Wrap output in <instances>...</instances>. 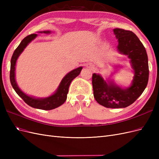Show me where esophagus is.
<instances>
[{
    "label": "esophagus",
    "mask_w": 159,
    "mask_h": 159,
    "mask_svg": "<svg viewBox=\"0 0 159 159\" xmlns=\"http://www.w3.org/2000/svg\"><path fill=\"white\" fill-rule=\"evenodd\" d=\"M86 67H87V68H88L92 69L93 68V64H91V63H88V64H86Z\"/></svg>",
    "instance_id": "1"
}]
</instances>
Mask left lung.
I'll return each mask as SVG.
<instances>
[{
  "instance_id": "1",
  "label": "left lung",
  "mask_w": 159,
  "mask_h": 159,
  "mask_svg": "<svg viewBox=\"0 0 159 159\" xmlns=\"http://www.w3.org/2000/svg\"><path fill=\"white\" fill-rule=\"evenodd\" d=\"M117 39V51L130 60L134 74L128 88L119 86L113 80H104L99 74H93V95L98 103L107 108H124L137 99L145 89L148 80V57L139 38L129 30L113 29Z\"/></svg>"
}]
</instances>
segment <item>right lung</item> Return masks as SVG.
Masks as SVG:
<instances>
[{
	"label": "right lung",
	"instance_id": "right-lung-1",
	"mask_svg": "<svg viewBox=\"0 0 159 159\" xmlns=\"http://www.w3.org/2000/svg\"><path fill=\"white\" fill-rule=\"evenodd\" d=\"M38 33H44V34H50L51 31L46 30V31H40ZM38 36L36 34H33L25 37L20 42V44L17 47V48L14 50L13 55L12 56L11 61V71H10V80L11 83L14 89L15 90L16 93L25 101V102L27 103L29 106L39 109L42 110H52L55 108L60 107V105L63 104L67 99V95L68 93V89L70 85L71 81L77 76H78L80 72L82 70L83 67H79L78 68H75L73 70L70 71L67 74L63 79L61 80V82L57 87L55 92L51 95L46 98H37L33 97L31 95H28L22 91L16 83L15 78V70H16V64L18 57L22 54V52L25 50L26 46L34 40Z\"/></svg>",
	"mask_w": 159,
	"mask_h": 159
}]
</instances>
